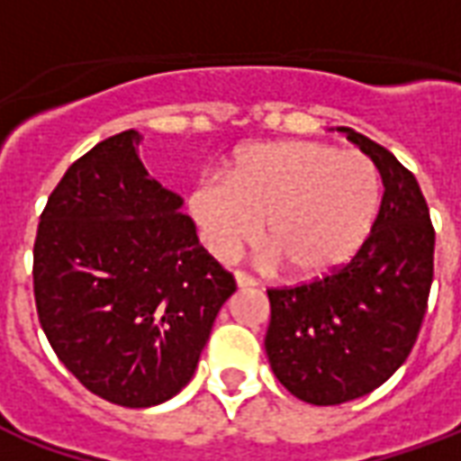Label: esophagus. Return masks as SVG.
Listing matches in <instances>:
<instances>
[{
	"label": "esophagus",
	"instance_id": "esophagus-1",
	"mask_svg": "<svg viewBox=\"0 0 461 461\" xmlns=\"http://www.w3.org/2000/svg\"><path fill=\"white\" fill-rule=\"evenodd\" d=\"M234 279H237V286H240V289H251V286H257V279L249 276L247 271H234Z\"/></svg>",
	"mask_w": 461,
	"mask_h": 461
}]
</instances>
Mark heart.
I'll list each match as a JSON object with an SVG mask.
<instances>
[{"label": "heart", "instance_id": "heart-1", "mask_svg": "<svg viewBox=\"0 0 461 461\" xmlns=\"http://www.w3.org/2000/svg\"><path fill=\"white\" fill-rule=\"evenodd\" d=\"M187 204L214 257H237L264 221V244L281 267L311 279L339 269L366 241L380 172L366 152L330 142H261L237 155L230 177H202Z\"/></svg>", "mask_w": 461, "mask_h": 461}]
</instances>
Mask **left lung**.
<instances>
[{"label":"left lung","instance_id":"obj_1","mask_svg":"<svg viewBox=\"0 0 461 461\" xmlns=\"http://www.w3.org/2000/svg\"><path fill=\"white\" fill-rule=\"evenodd\" d=\"M383 177L373 230L350 261L269 294L267 356L291 395L340 405L385 383L410 356L435 276V227L415 175L350 128Z\"/></svg>","mask_w":461,"mask_h":461}]
</instances>
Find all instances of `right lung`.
I'll use <instances>...</instances> for the list:
<instances>
[{
  "instance_id": "right-lung-1",
  "label": "right lung",
  "mask_w": 461,
  "mask_h": 461,
  "mask_svg": "<svg viewBox=\"0 0 461 461\" xmlns=\"http://www.w3.org/2000/svg\"><path fill=\"white\" fill-rule=\"evenodd\" d=\"M138 131L105 138L49 194L34 241L39 323L76 380L122 407L190 383L237 281L197 240L182 197L142 167Z\"/></svg>"
}]
</instances>
